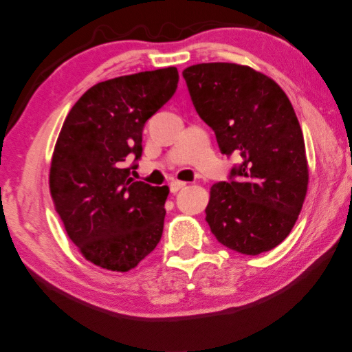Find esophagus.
I'll use <instances>...</instances> for the list:
<instances>
[{
	"label": "esophagus",
	"mask_w": 352,
	"mask_h": 352,
	"mask_svg": "<svg viewBox=\"0 0 352 352\" xmlns=\"http://www.w3.org/2000/svg\"><path fill=\"white\" fill-rule=\"evenodd\" d=\"M186 186H187V182H182V181H171L170 190H171V193H176V192H179V190L184 188Z\"/></svg>",
	"instance_id": "obj_1"
}]
</instances>
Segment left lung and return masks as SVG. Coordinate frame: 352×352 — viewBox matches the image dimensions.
I'll return each mask as SVG.
<instances>
[{"label":"left lung","mask_w":352,"mask_h":352,"mask_svg":"<svg viewBox=\"0 0 352 352\" xmlns=\"http://www.w3.org/2000/svg\"><path fill=\"white\" fill-rule=\"evenodd\" d=\"M182 76L220 151L241 157L230 181L210 188L212 234L241 254L273 250L295 226L309 186L306 145L289 96L267 74L239 63H198Z\"/></svg>","instance_id":"left-lung-1"}]
</instances>
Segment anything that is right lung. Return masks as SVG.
I'll return each instance as SVG.
<instances>
[{
	"label": "right lung",
	"mask_w": 352,
	"mask_h": 352,
	"mask_svg": "<svg viewBox=\"0 0 352 352\" xmlns=\"http://www.w3.org/2000/svg\"><path fill=\"white\" fill-rule=\"evenodd\" d=\"M176 67L98 82L68 112L50 168L51 198L85 261L111 272L135 268L162 237L170 188L129 177L146 120L177 89Z\"/></svg>",
	"instance_id": "add662e5"
}]
</instances>
